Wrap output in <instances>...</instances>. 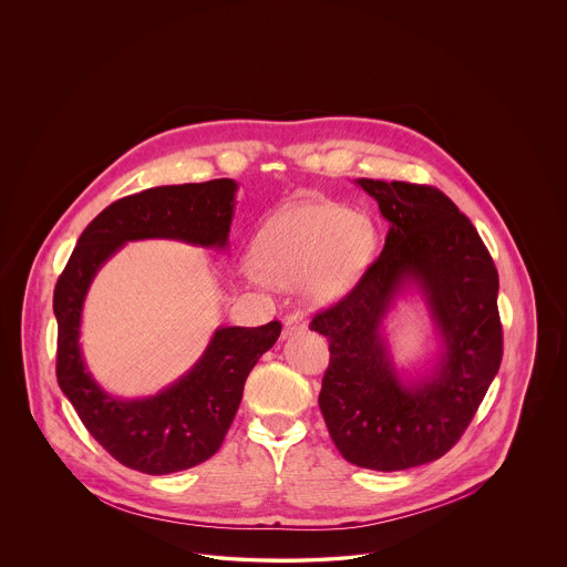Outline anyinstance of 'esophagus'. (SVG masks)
<instances>
[{"label":"esophagus","mask_w":567,"mask_h":567,"mask_svg":"<svg viewBox=\"0 0 567 567\" xmlns=\"http://www.w3.org/2000/svg\"><path fill=\"white\" fill-rule=\"evenodd\" d=\"M307 328H309V323H307V319H305L302 315H289V317H285V330H282V339H289V337H293V334H300V332H305Z\"/></svg>","instance_id":"1"}]
</instances>
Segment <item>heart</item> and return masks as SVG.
Returning <instances> with one entry per match:
<instances>
[{"instance_id": "b5f03b06", "label": "heart", "mask_w": 567, "mask_h": 567, "mask_svg": "<svg viewBox=\"0 0 567 567\" xmlns=\"http://www.w3.org/2000/svg\"><path fill=\"white\" fill-rule=\"evenodd\" d=\"M377 233L363 213L334 202H307L274 215L256 239L252 282L302 285L309 300L326 305L346 296L363 276Z\"/></svg>"}]
</instances>
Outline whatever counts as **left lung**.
Wrapping results in <instances>:
<instances>
[{
    "instance_id": "left-lung-1",
    "label": "left lung",
    "mask_w": 567,
    "mask_h": 567,
    "mask_svg": "<svg viewBox=\"0 0 567 567\" xmlns=\"http://www.w3.org/2000/svg\"><path fill=\"white\" fill-rule=\"evenodd\" d=\"M389 221L384 248L359 285L315 315L330 363L319 409L346 461L400 472L443 456L470 426L503 361L498 271L472 221L435 187L359 178ZM411 286L441 337L431 371L404 381L383 319Z\"/></svg>"
}]
</instances>
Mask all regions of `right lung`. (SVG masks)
I'll return each mask as SVG.
<instances>
[{
  "mask_svg": "<svg viewBox=\"0 0 567 567\" xmlns=\"http://www.w3.org/2000/svg\"><path fill=\"white\" fill-rule=\"evenodd\" d=\"M237 183L154 187L106 206L80 235L54 289L59 321L56 377L86 431L122 465L174 474L210 458L241 404L246 378L276 343L282 323L219 326L187 374L150 398H117L86 370L80 323L89 287L127 241L174 239L226 250Z\"/></svg>",
  "mask_w": 567,
  "mask_h": 567,
  "instance_id": "1",
  "label": "right lung"
}]
</instances>
